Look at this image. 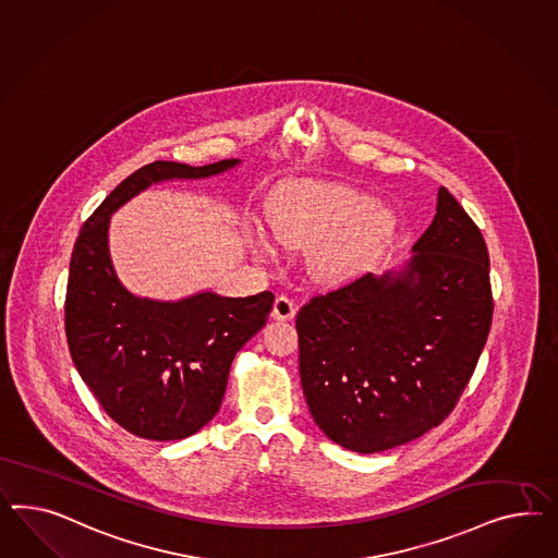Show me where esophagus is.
I'll return each instance as SVG.
<instances>
[{"label": "esophagus", "instance_id": "34e87169", "mask_svg": "<svg viewBox=\"0 0 558 558\" xmlns=\"http://www.w3.org/2000/svg\"><path fill=\"white\" fill-rule=\"evenodd\" d=\"M296 304L287 299V296H278L274 302V308H271V317L276 320H292L296 315Z\"/></svg>", "mask_w": 558, "mask_h": 558}]
</instances>
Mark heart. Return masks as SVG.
Returning <instances> with one entry per match:
<instances>
[{
    "label": "heart",
    "instance_id": "obj_1",
    "mask_svg": "<svg viewBox=\"0 0 558 558\" xmlns=\"http://www.w3.org/2000/svg\"><path fill=\"white\" fill-rule=\"evenodd\" d=\"M271 235L287 247H313L311 268L337 278L357 268L392 231V213L362 191L335 182H301L268 205Z\"/></svg>",
    "mask_w": 558,
    "mask_h": 558
}]
</instances>
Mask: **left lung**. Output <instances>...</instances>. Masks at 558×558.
<instances>
[{"label": "left lung", "mask_w": 558, "mask_h": 558, "mask_svg": "<svg viewBox=\"0 0 558 558\" xmlns=\"http://www.w3.org/2000/svg\"><path fill=\"white\" fill-rule=\"evenodd\" d=\"M412 250L402 274H363L296 315L306 404L349 451H388L445 421L492 329L487 245L445 186Z\"/></svg>", "instance_id": "1"}]
</instances>
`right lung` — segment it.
Here are the masks:
<instances>
[{
    "label": "right lung",
    "instance_id": "add662e5",
    "mask_svg": "<svg viewBox=\"0 0 558 558\" xmlns=\"http://www.w3.org/2000/svg\"><path fill=\"white\" fill-rule=\"evenodd\" d=\"M235 165L156 160L142 166L78 231L64 299L71 357L107 416L136 437L179 440L211 421L221 408L233 357L266 325L274 294L136 299L121 287L109 259V215L151 182L203 179Z\"/></svg>",
    "mask_w": 558,
    "mask_h": 558
}]
</instances>
